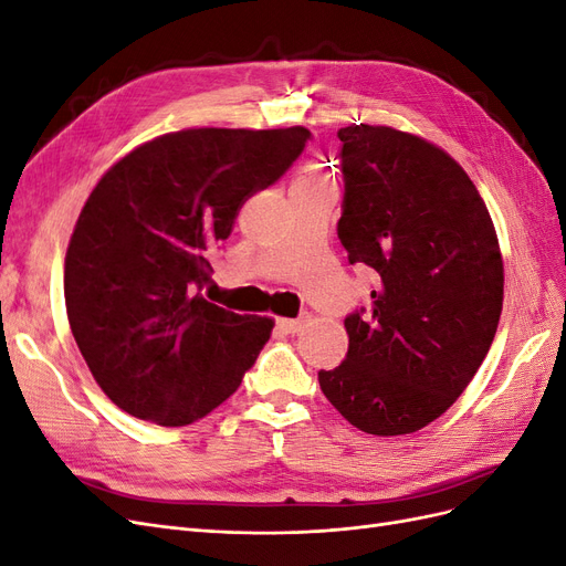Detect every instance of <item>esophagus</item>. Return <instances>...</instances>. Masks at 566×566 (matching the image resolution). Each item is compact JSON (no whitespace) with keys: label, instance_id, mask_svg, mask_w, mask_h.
<instances>
[{"label":"esophagus","instance_id":"obj_1","mask_svg":"<svg viewBox=\"0 0 566 566\" xmlns=\"http://www.w3.org/2000/svg\"><path fill=\"white\" fill-rule=\"evenodd\" d=\"M306 321H310V316H302V318H279V328L283 331V333H287V335H295V333H300L304 325H306Z\"/></svg>","mask_w":566,"mask_h":566}]
</instances>
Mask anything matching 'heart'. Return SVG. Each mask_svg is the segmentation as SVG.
I'll return each mask as SVG.
<instances>
[{"instance_id":"b5f03b06","label":"heart","mask_w":566,"mask_h":566,"mask_svg":"<svg viewBox=\"0 0 566 566\" xmlns=\"http://www.w3.org/2000/svg\"><path fill=\"white\" fill-rule=\"evenodd\" d=\"M295 186H335V181H333L331 172H325V169H321L318 165H312L297 177Z\"/></svg>"}]
</instances>
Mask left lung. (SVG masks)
<instances>
[{"label":"left lung","instance_id":"1","mask_svg":"<svg viewBox=\"0 0 566 566\" xmlns=\"http://www.w3.org/2000/svg\"><path fill=\"white\" fill-rule=\"evenodd\" d=\"M342 142L349 264L380 273L370 312L345 318L347 358L318 373L321 391L378 437L422 430L455 403L499 328L503 254L476 186L447 150L385 125Z\"/></svg>","mask_w":566,"mask_h":566}]
</instances>
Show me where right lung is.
<instances>
[{
	"instance_id": "1",
	"label": "right lung",
	"mask_w": 566,
	"mask_h": 566,
	"mask_svg": "<svg viewBox=\"0 0 566 566\" xmlns=\"http://www.w3.org/2000/svg\"><path fill=\"white\" fill-rule=\"evenodd\" d=\"M310 129L191 127L108 167L65 252V310L96 385L163 427L205 418L241 387L273 331L202 300L210 254L243 202L279 181Z\"/></svg>"
}]
</instances>
